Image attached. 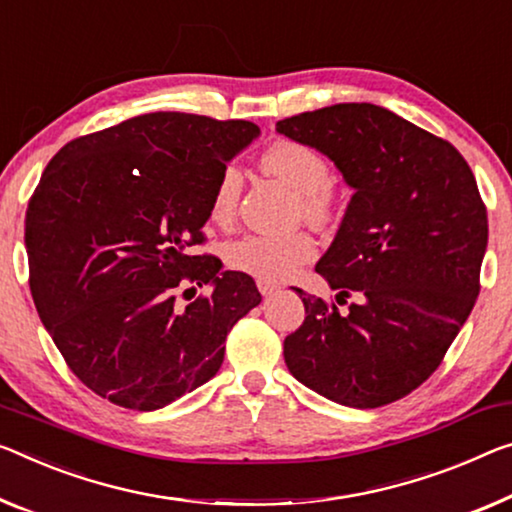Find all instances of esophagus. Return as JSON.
<instances>
[{
  "label": "esophagus",
  "mask_w": 512,
  "mask_h": 512,
  "mask_svg": "<svg viewBox=\"0 0 512 512\" xmlns=\"http://www.w3.org/2000/svg\"><path fill=\"white\" fill-rule=\"evenodd\" d=\"M256 286H258V290H261V295H274V293H277V290L281 288V286H277V283H274V281H267V279H258L256 281Z\"/></svg>",
  "instance_id": "1"
}]
</instances>
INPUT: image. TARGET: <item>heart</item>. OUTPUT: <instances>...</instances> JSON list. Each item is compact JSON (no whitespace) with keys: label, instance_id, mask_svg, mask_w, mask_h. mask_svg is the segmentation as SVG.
I'll list each match as a JSON object with an SVG mask.
<instances>
[{"label":"heart","instance_id":"b5f03b06","mask_svg":"<svg viewBox=\"0 0 512 512\" xmlns=\"http://www.w3.org/2000/svg\"><path fill=\"white\" fill-rule=\"evenodd\" d=\"M261 164L267 174L279 178L297 194V212L311 224H327L334 217L336 194L332 167L316 148L295 139H279L265 148ZM242 192V171L226 164L210 192V217L215 224H229L235 217ZM226 263L251 277L279 281L316 256V242L302 231L274 235L247 233L226 247Z\"/></svg>","mask_w":512,"mask_h":512}]
</instances>
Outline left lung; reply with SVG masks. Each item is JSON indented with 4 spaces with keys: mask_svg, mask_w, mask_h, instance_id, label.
<instances>
[{
    "mask_svg": "<svg viewBox=\"0 0 512 512\" xmlns=\"http://www.w3.org/2000/svg\"><path fill=\"white\" fill-rule=\"evenodd\" d=\"M318 148L352 194L316 272L336 302L306 295L283 341L288 371L338 405L405 398L442 364L481 290L487 210L465 157L446 139L371 102H341L277 123Z\"/></svg>",
    "mask_w": 512,
    "mask_h": 512,
    "instance_id": "left-lung-1",
    "label": "left lung"
}]
</instances>
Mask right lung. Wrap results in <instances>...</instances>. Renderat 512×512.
<instances>
[{
	"label": "right lung",
	"mask_w": 512,
	"mask_h": 512,
	"mask_svg": "<svg viewBox=\"0 0 512 512\" xmlns=\"http://www.w3.org/2000/svg\"><path fill=\"white\" fill-rule=\"evenodd\" d=\"M258 132L141 114L68 141L45 167L25 217L31 297L70 371L109 403L153 412L201 387L261 304L249 274L192 254L219 171ZM190 282L213 293L180 307Z\"/></svg>",
	"instance_id": "obj_1"
}]
</instances>
